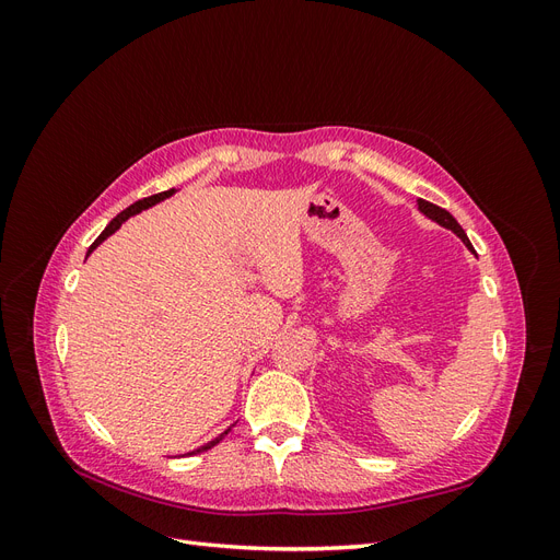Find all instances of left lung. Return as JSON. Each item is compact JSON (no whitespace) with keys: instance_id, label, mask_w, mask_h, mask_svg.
Segmentation results:
<instances>
[{"instance_id":"left-lung-1","label":"left lung","mask_w":560,"mask_h":560,"mask_svg":"<svg viewBox=\"0 0 560 560\" xmlns=\"http://www.w3.org/2000/svg\"><path fill=\"white\" fill-rule=\"evenodd\" d=\"M418 208H420V212L422 214H428L432 222H436V224H442V226H446V229H451L457 238H460L469 249H471V243H469V238H467V233L463 231V226L455 222V217L448 212V210H444V208H439V206H434V202H430V200H418Z\"/></svg>"}]
</instances>
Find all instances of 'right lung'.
Instances as JSON below:
<instances>
[{"label":"right lung","mask_w":560,"mask_h":560,"mask_svg":"<svg viewBox=\"0 0 560 560\" xmlns=\"http://www.w3.org/2000/svg\"><path fill=\"white\" fill-rule=\"evenodd\" d=\"M173 194H175V189H171V191H161V194H154V196H149V198H142V200H138V202H132V206H130V208H126V210H124L121 214H116V217L112 219V222L107 224V229H105L103 233H100V235H97V241H95V243H93V245L89 247V254H91V252H93V249H95V247H97L100 243H103L105 238H109V235H112V233H114V231H116L118 226H121V224L126 222V219H128V217H132V214H138V212H142V210L151 208V206H156V202H159V200H163V198H167V196H173ZM226 434H229V430H226L224 434H219L217 439H212V442H210V444H206V446H200V448H196L194 453H202V451H208V448L217 446L219 442H222V439H224Z\"/></svg>","instance_id":"1"}]
</instances>
